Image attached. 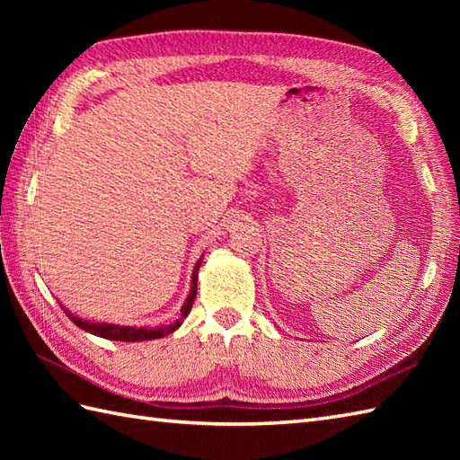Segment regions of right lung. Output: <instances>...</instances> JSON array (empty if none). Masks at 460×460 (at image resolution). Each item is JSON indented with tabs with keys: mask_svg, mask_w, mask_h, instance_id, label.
I'll use <instances>...</instances> for the list:
<instances>
[{
	"mask_svg": "<svg viewBox=\"0 0 460 460\" xmlns=\"http://www.w3.org/2000/svg\"><path fill=\"white\" fill-rule=\"evenodd\" d=\"M199 267H201V259L195 262V269H193V275H191V288H190V295L188 298H185L183 306L180 310V318L170 322V324H164V326H155V328H148V326H120V324H106V322H91V320H84V318H79L76 314H73L71 310H66L63 305V310L65 314L71 318L76 326H79L81 330L89 332V334H94V336H101V338H106V340H116V341H146V340H158V338H164L172 334V332L178 330L181 326L183 318L190 314V310L193 306V300H195V295H198V272H199Z\"/></svg>",
	"mask_w": 460,
	"mask_h": 460,
	"instance_id": "obj_1",
	"label": "right lung"
}]
</instances>
